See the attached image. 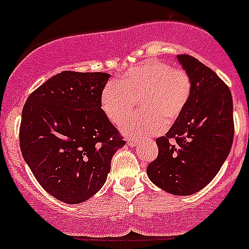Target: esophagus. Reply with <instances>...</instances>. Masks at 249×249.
I'll list each match as a JSON object with an SVG mask.
<instances>
[{"label": "esophagus", "instance_id": "esophagus-1", "mask_svg": "<svg viewBox=\"0 0 249 249\" xmlns=\"http://www.w3.org/2000/svg\"><path fill=\"white\" fill-rule=\"evenodd\" d=\"M138 143V140H135V138H127V144L131 147H135L137 146Z\"/></svg>", "mask_w": 249, "mask_h": 249}]
</instances>
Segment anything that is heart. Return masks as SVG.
Segmentation results:
<instances>
[{
	"label": "heart",
	"mask_w": 249,
	"mask_h": 249,
	"mask_svg": "<svg viewBox=\"0 0 249 249\" xmlns=\"http://www.w3.org/2000/svg\"><path fill=\"white\" fill-rule=\"evenodd\" d=\"M192 81L184 70L157 61L142 63L111 82L101 94V107L114 123L122 124L140 103L143 113L123 124L126 135L149 137L175 122L190 101Z\"/></svg>",
	"instance_id": "heart-1"
}]
</instances>
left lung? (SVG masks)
<instances>
[{"instance_id":"1","label":"left lung","mask_w":249,"mask_h":249,"mask_svg":"<svg viewBox=\"0 0 249 249\" xmlns=\"http://www.w3.org/2000/svg\"><path fill=\"white\" fill-rule=\"evenodd\" d=\"M192 81L186 108L166 136L157 138L158 157L147 167L148 178L176 196L197 193L212 181L233 143V101L215 72L195 57L178 54Z\"/></svg>"}]
</instances>
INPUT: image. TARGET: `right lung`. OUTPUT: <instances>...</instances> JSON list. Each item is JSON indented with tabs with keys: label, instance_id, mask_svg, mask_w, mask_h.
<instances>
[{
	"label": "right lung",
	"instance_id": "1",
	"mask_svg": "<svg viewBox=\"0 0 249 249\" xmlns=\"http://www.w3.org/2000/svg\"><path fill=\"white\" fill-rule=\"evenodd\" d=\"M108 80L102 72H61L32 92L22 109L23 160L43 190L65 203L96 195L113 155L126 144L101 108Z\"/></svg>",
	"mask_w": 249,
	"mask_h": 249
}]
</instances>
